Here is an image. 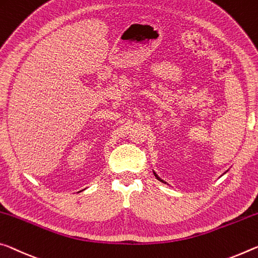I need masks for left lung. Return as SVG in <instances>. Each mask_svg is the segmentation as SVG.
Wrapping results in <instances>:
<instances>
[{
	"instance_id": "1",
	"label": "left lung",
	"mask_w": 258,
	"mask_h": 258,
	"mask_svg": "<svg viewBox=\"0 0 258 258\" xmlns=\"http://www.w3.org/2000/svg\"><path fill=\"white\" fill-rule=\"evenodd\" d=\"M155 177H156V178H157V179H158V180H161V179H159V178H158V177H157V175H156V173H155ZM161 181H163V180H161ZM163 182H164V181H163Z\"/></svg>"
}]
</instances>
